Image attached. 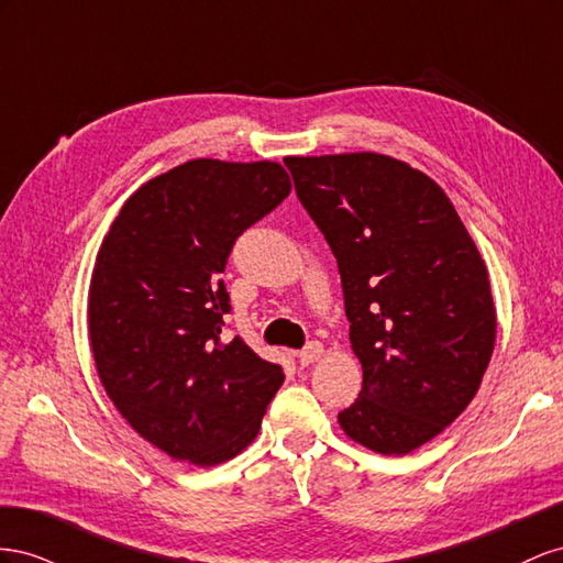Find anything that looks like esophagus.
<instances>
[{
	"mask_svg": "<svg viewBox=\"0 0 563 563\" xmlns=\"http://www.w3.org/2000/svg\"><path fill=\"white\" fill-rule=\"evenodd\" d=\"M320 353H323V346H320L318 342H309L297 353V361H299V365H311L320 358Z\"/></svg>",
	"mask_w": 563,
	"mask_h": 563,
	"instance_id": "34e87169",
	"label": "esophagus"
}]
</instances>
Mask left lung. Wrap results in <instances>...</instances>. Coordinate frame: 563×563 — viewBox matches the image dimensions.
<instances>
[{
    "mask_svg": "<svg viewBox=\"0 0 563 563\" xmlns=\"http://www.w3.org/2000/svg\"><path fill=\"white\" fill-rule=\"evenodd\" d=\"M340 266L363 389L342 429L406 455L472 404L495 346L488 271L443 188L377 153L285 157Z\"/></svg>",
    "mask_w": 563,
    "mask_h": 563,
    "instance_id": "8db88e82",
    "label": "left lung"
}]
</instances>
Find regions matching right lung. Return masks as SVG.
Wrapping results in <instances>:
<instances>
[{"label":"right lung","mask_w":563,"mask_h":563,"mask_svg":"<svg viewBox=\"0 0 563 563\" xmlns=\"http://www.w3.org/2000/svg\"><path fill=\"white\" fill-rule=\"evenodd\" d=\"M278 163L190 159L122 205L96 256L89 342L112 404L174 460L214 467L247 448L285 379L223 336L235 240L290 196Z\"/></svg>","instance_id":"obj_1"}]
</instances>
